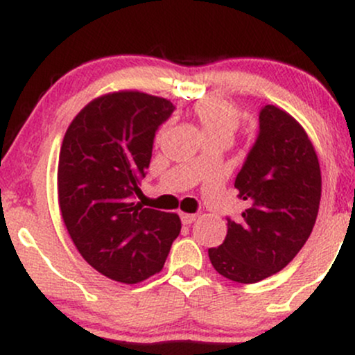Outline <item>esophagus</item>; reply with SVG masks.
Masks as SVG:
<instances>
[{"instance_id":"1","label":"esophagus","mask_w":355,"mask_h":355,"mask_svg":"<svg viewBox=\"0 0 355 355\" xmlns=\"http://www.w3.org/2000/svg\"><path fill=\"white\" fill-rule=\"evenodd\" d=\"M180 218H182L183 225H190V223H193L195 220H197V215H195V214H182Z\"/></svg>"}]
</instances>
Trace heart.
<instances>
[{
    "label": "heart",
    "mask_w": 355,
    "mask_h": 355,
    "mask_svg": "<svg viewBox=\"0 0 355 355\" xmlns=\"http://www.w3.org/2000/svg\"><path fill=\"white\" fill-rule=\"evenodd\" d=\"M193 116L202 126L203 135L209 138H232L242 120V113L239 107L230 100L222 96H205L195 101Z\"/></svg>",
    "instance_id": "heart-1"
}]
</instances>
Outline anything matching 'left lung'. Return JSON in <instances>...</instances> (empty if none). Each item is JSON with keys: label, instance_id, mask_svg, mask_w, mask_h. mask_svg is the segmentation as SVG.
Returning a JSON list of instances; mask_svg holds the SVG:
<instances>
[{"label": "left lung", "instance_id": "1", "mask_svg": "<svg viewBox=\"0 0 355 355\" xmlns=\"http://www.w3.org/2000/svg\"><path fill=\"white\" fill-rule=\"evenodd\" d=\"M245 210L227 218V237L209 248L225 279L255 284L277 274L307 242L319 211V158L302 125L282 108L259 113V137L235 178Z\"/></svg>", "mask_w": 355, "mask_h": 355}]
</instances>
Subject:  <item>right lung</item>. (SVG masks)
<instances>
[{
	"instance_id": "obj_1",
	"label": "right lung",
	"mask_w": 355,
	"mask_h": 355,
	"mask_svg": "<svg viewBox=\"0 0 355 355\" xmlns=\"http://www.w3.org/2000/svg\"><path fill=\"white\" fill-rule=\"evenodd\" d=\"M172 101L141 92L98 96L73 118L58 162V203L85 260L121 284L164 268L182 222L177 214L133 202L145 178L158 126Z\"/></svg>"
}]
</instances>
